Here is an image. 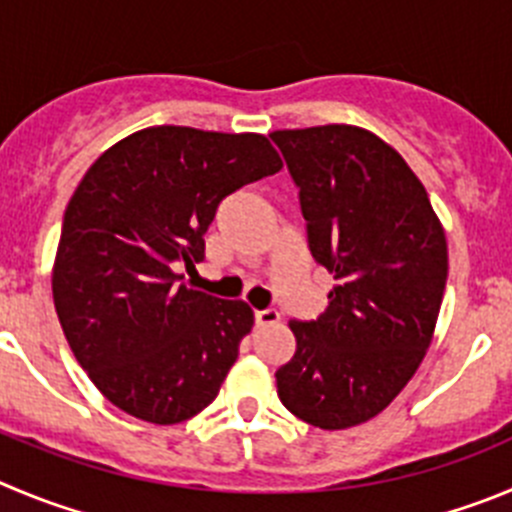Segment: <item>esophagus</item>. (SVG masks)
Wrapping results in <instances>:
<instances>
[{
	"label": "esophagus",
	"mask_w": 512,
	"mask_h": 512,
	"mask_svg": "<svg viewBox=\"0 0 512 512\" xmlns=\"http://www.w3.org/2000/svg\"><path fill=\"white\" fill-rule=\"evenodd\" d=\"M280 321V313L278 310H255V323L257 326H275V323Z\"/></svg>",
	"instance_id": "esophagus-1"
}]
</instances>
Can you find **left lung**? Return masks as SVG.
I'll return each instance as SVG.
<instances>
[{"label":"left lung","instance_id":"1","mask_svg":"<svg viewBox=\"0 0 512 512\" xmlns=\"http://www.w3.org/2000/svg\"><path fill=\"white\" fill-rule=\"evenodd\" d=\"M315 262L333 272L328 308L290 321L295 353L275 371L288 412L348 429L384 412L432 343L447 237L399 151L346 123L275 131Z\"/></svg>","mask_w":512,"mask_h":512}]
</instances>
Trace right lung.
Listing matches in <instances>:
<instances>
[{"label": "right lung", "mask_w": 512, "mask_h": 512, "mask_svg": "<svg viewBox=\"0 0 512 512\" xmlns=\"http://www.w3.org/2000/svg\"><path fill=\"white\" fill-rule=\"evenodd\" d=\"M283 169L262 133L151 126L113 143L75 189L52 300L78 364L113 407L179 424L217 399L252 331L245 300L179 283L219 202Z\"/></svg>", "instance_id": "obj_1"}]
</instances>
